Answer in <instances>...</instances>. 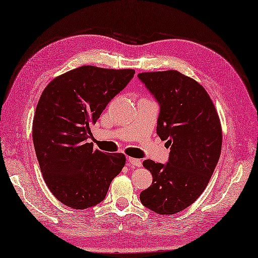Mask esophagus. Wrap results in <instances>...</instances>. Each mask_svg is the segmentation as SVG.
Masks as SVG:
<instances>
[{"mask_svg": "<svg viewBox=\"0 0 258 258\" xmlns=\"http://www.w3.org/2000/svg\"><path fill=\"white\" fill-rule=\"evenodd\" d=\"M128 162L130 163L131 166H141V160H139V159L128 158Z\"/></svg>", "mask_w": 258, "mask_h": 258, "instance_id": "34e87169", "label": "esophagus"}]
</instances>
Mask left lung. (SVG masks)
Returning a JSON list of instances; mask_svg holds the SVG:
<instances>
[{"label":"left lung","instance_id":"8db88e82","mask_svg":"<svg viewBox=\"0 0 258 258\" xmlns=\"http://www.w3.org/2000/svg\"><path fill=\"white\" fill-rule=\"evenodd\" d=\"M138 78L159 104L156 134L171 150L165 164L143 161L153 181L140 200L159 215H174L196 202L208 185L221 153V124L208 93L195 80L175 70Z\"/></svg>","mask_w":258,"mask_h":258}]
</instances>
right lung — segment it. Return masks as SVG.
Returning a JSON list of instances; mask_svg holds the SVG:
<instances>
[{"label":"right lung","instance_id":"1","mask_svg":"<svg viewBox=\"0 0 258 258\" xmlns=\"http://www.w3.org/2000/svg\"><path fill=\"white\" fill-rule=\"evenodd\" d=\"M135 70L83 66L55 78L43 90L33 122V141L41 173L53 196L72 209L102 203L125 156L93 149L87 140L110 100Z\"/></svg>","mask_w":258,"mask_h":258}]
</instances>
